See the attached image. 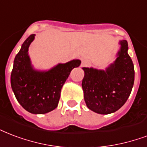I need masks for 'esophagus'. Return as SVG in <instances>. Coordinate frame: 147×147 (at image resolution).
<instances>
[{"mask_svg":"<svg viewBox=\"0 0 147 147\" xmlns=\"http://www.w3.org/2000/svg\"><path fill=\"white\" fill-rule=\"evenodd\" d=\"M89 64H90V62H89L88 60H82V61L81 65L82 66V67H84V66H88Z\"/></svg>","mask_w":147,"mask_h":147,"instance_id":"obj_1","label":"esophagus"}]
</instances>
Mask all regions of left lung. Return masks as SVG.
<instances>
[{
	"mask_svg": "<svg viewBox=\"0 0 147 147\" xmlns=\"http://www.w3.org/2000/svg\"><path fill=\"white\" fill-rule=\"evenodd\" d=\"M120 51L106 71L83 68L82 86L89 109L99 114L113 113L125 104L134 83V66L128 55V42H120Z\"/></svg>",
	"mask_w": 147,
	"mask_h": 147,
	"instance_id": "left-lung-1",
	"label": "left lung"
}]
</instances>
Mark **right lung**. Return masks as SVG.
Returning <instances> with one entry per match:
<instances>
[{
    "instance_id": "add662e5",
    "label": "right lung",
    "mask_w": 147,
    "mask_h": 147,
    "mask_svg": "<svg viewBox=\"0 0 147 147\" xmlns=\"http://www.w3.org/2000/svg\"><path fill=\"white\" fill-rule=\"evenodd\" d=\"M34 38V34H31L15 56L11 76V88L24 109L33 114H45L58 106L64 83L81 61L77 59L59 64L48 71H36L32 68L28 55Z\"/></svg>"
}]
</instances>
